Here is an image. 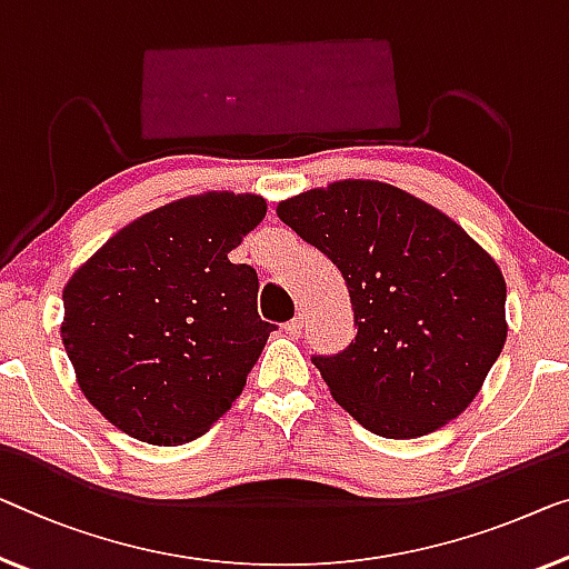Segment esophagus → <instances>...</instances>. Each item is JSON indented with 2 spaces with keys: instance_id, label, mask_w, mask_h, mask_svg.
<instances>
[{
  "instance_id": "34e87169",
  "label": "esophagus",
  "mask_w": 569,
  "mask_h": 569,
  "mask_svg": "<svg viewBox=\"0 0 569 569\" xmlns=\"http://www.w3.org/2000/svg\"><path fill=\"white\" fill-rule=\"evenodd\" d=\"M301 329H303V313H299V317H293L291 321H288V325H286V335L299 337Z\"/></svg>"
}]
</instances>
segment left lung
Wrapping results in <instances>:
<instances>
[{
  "label": "left lung",
  "mask_w": 569,
  "mask_h": 569,
  "mask_svg": "<svg viewBox=\"0 0 569 569\" xmlns=\"http://www.w3.org/2000/svg\"><path fill=\"white\" fill-rule=\"evenodd\" d=\"M342 273L358 335L313 358L335 401L368 431L413 439L460 417L508 335L493 256L413 193L345 178L276 207Z\"/></svg>",
  "instance_id": "1"
}]
</instances>
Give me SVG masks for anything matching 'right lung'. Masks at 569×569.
Returning a JSON list of instances; mask_svg holds the SVG:
<instances>
[{
    "label": "right lung",
    "mask_w": 569,
    "mask_h": 569,
    "mask_svg": "<svg viewBox=\"0 0 569 569\" xmlns=\"http://www.w3.org/2000/svg\"><path fill=\"white\" fill-rule=\"evenodd\" d=\"M258 193L203 191L148 211L63 288L61 337L89 403L148 445L201 437L248 383L273 325L258 273L230 252L256 230Z\"/></svg>",
    "instance_id": "add662e5"
}]
</instances>
